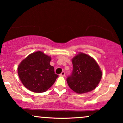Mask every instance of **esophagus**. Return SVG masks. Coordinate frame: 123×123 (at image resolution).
Masks as SVG:
<instances>
[{
  "instance_id": "obj_1",
  "label": "esophagus",
  "mask_w": 123,
  "mask_h": 123,
  "mask_svg": "<svg viewBox=\"0 0 123 123\" xmlns=\"http://www.w3.org/2000/svg\"><path fill=\"white\" fill-rule=\"evenodd\" d=\"M60 76H62V77H64L65 76L64 72H62V73L60 74Z\"/></svg>"
}]
</instances>
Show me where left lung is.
<instances>
[{"label":"left lung","instance_id":"left-lung-1","mask_svg":"<svg viewBox=\"0 0 123 123\" xmlns=\"http://www.w3.org/2000/svg\"><path fill=\"white\" fill-rule=\"evenodd\" d=\"M73 71L67 78L69 87L78 93L93 90L100 82L102 72L93 58L80 53L72 59Z\"/></svg>","mask_w":123,"mask_h":123}]
</instances>
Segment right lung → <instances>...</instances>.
I'll return each instance as SVG.
<instances>
[{
    "label": "right lung",
    "mask_w": 123,
    "mask_h": 123,
    "mask_svg": "<svg viewBox=\"0 0 123 123\" xmlns=\"http://www.w3.org/2000/svg\"><path fill=\"white\" fill-rule=\"evenodd\" d=\"M51 58L41 51L33 53L18 67V74L25 87L33 92L41 93L51 87L59 75L50 64Z\"/></svg>",
    "instance_id": "right-lung-1"
}]
</instances>
